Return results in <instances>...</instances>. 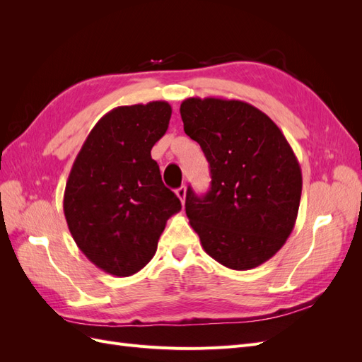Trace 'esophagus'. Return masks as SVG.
I'll list each match as a JSON object with an SVG mask.
<instances>
[{
  "label": "esophagus",
  "instance_id": "34e87169",
  "mask_svg": "<svg viewBox=\"0 0 362 362\" xmlns=\"http://www.w3.org/2000/svg\"><path fill=\"white\" fill-rule=\"evenodd\" d=\"M185 193H187V189H185V185H181L180 189H177V196L180 198V201H181L182 205H184V202H185Z\"/></svg>",
  "mask_w": 362,
  "mask_h": 362
}]
</instances>
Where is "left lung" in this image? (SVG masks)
<instances>
[{
    "label": "left lung",
    "instance_id": "obj_1",
    "mask_svg": "<svg viewBox=\"0 0 362 362\" xmlns=\"http://www.w3.org/2000/svg\"><path fill=\"white\" fill-rule=\"evenodd\" d=\"M185 134L210 163L211 187H189L185 214L204 250L222 266L249 270L287 242L298 217L302 172L287 139L257 107L238 100L187 98Z\"/></svg>",
    "mask_w": 362,
    "mask_h": 362
}]
</instances>
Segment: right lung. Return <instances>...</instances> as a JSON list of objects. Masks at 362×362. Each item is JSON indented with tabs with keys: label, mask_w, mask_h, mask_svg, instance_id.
I'll return each instance as SVG.
<instances>
[{
	"label": "right lung",
	"mask_w": 362,
	"mask_h": 362,
	"mask_svg": "<svg viewBox=\"0 0 362 362\" xmlns=\"http://www.w3.org/2000/svg\"><path fill=\"white\" fill-rule=\"evenodd\" d=\"M170 116L166 101L113 108L98 120L72 164L63 196L68 228L83 254L110 275L144 269L168 218L181 210L151 157Z\"/></svg>",
	"instance_id": "right-lung-1"
}]
</instances>
